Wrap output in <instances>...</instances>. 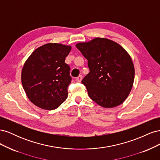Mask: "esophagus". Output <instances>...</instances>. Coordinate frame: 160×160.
Segmentation results:
<instances>
[{
    "mask_svg": "<svg viewBox=\"0 0 160 160\" xmlns=\"http://www.w3.org/2000/svg\"><path fill=\"white\" fill-rule=\"evenodd\" d=\"M82 78H83V77H82V75H79L78 77H77V78H76V81L77 82H81V80H82Z\"/></svg>",
    "mask_w": 160,
    "mask_h": 160,
    "instance_id": "obj_1",
    "label": "esophagus"
}]
</instances>
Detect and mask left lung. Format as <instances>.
Returning <instances> with one entry per match:
<instances>
[{
  "label": "left lung",
  "mask_w": 160,
  "mask_h": 160,
  "mask_svg": "<svg viewBox=\"0 0 160 160\" xmlns=\"http://www.w3.org/2000/svg\"><path fill=\"white\" fill-rule=\"evenodd\" d=\"M88 61L90 72L82 80L89 98L105 108L123 103L133 88L135 69L129 53L118 42L96 37L75 45Z\"/></svg>",
  "instance_id": "1"
}]
</instances>
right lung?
I'll list each match as a JSON object with an SVG mask.
<instances>
[{"instance_id":"right-lung-1","label":"right lung","mask_w":160,"mask_h":160,"mask_svg":"<svg viewBox=\"0 0 160 160\" xmlns=\"http://www.w3.org/2000/svg\"><path fill=\"white\" fill-rule=\"evenodd\" d=\"M71 46L47 43L34 51L24 63L21 82L27 98L46 110L59 108L67 98L71 83L69 66L65 62Z\"/></svg>"}]
</instances>
